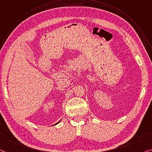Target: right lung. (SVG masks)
<instances>
[{
  "instance_id": "right-lung-1",
  "label": "right lung",
  "mask_w": 152,
  "mask_h": 152,
  "mask_svg": "<svg viewBox=\"0 0 152 152\" xmlns=\"http://www.w3.org/2000/svg\"><path fill=\"white\" fill-rule=\"evenodd\" d=\"M60 122V121H59V122H58V123H56V124H58V123H59V122Z\"/></svg>"
}]
</instances>
